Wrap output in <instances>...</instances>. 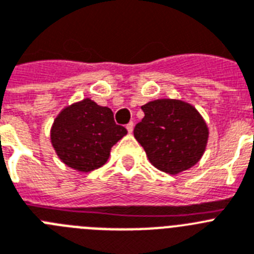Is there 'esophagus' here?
Segmentation results:
<instances>
[{
	"instance_id": "1",
	"label": "esophagus",
	"mask_w": 254,
	"mask_h": 254,
	"mask_svg": "<svg viewBox=\"0 0 254 254\" xmlns=\"http://www.w3.org/2000/svg\"><path fill=\"white\" fill-rule=\"evenodd\" d=\"M127 131H129L130 134L133 133V129H134V124H133V123H129V124L127 125Z\"/></svg>"
}]
</instances>
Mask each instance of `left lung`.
Returning <instances> with one entry per match:
<instances>
[{"mask_svg": "<svg viewBox=\"0 0 254 254\" xmlns=\"http://www.w3.org/2000/svg\"><path fill=\"white\" fill-rule=\"evenodd\" d=\"M134 136L149 162L167 174H180L197 164L206 151L208 127L195 107L180 100L151 101Z\"/></svg>", "mask_w": 254, "mask_h": 254, "instance_id": "obj_1", "label": "left lung"}]
</instances>
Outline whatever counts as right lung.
<instances>
[{
  "mask_svg": "<svg viewBox=\"0 0 254 254\" xmlns=\"http://www.w3.org/2000/svg\"><path fill=\"white\" fill-rule=\"evenodd\" d=\"M127 129L116 125L111 109L90 98L66 106L51 127V143L66 166L89 173L107 162L112 145Z\"/></svg>",
  "mask_w": 254,
  "mask_h": 254,
  "instance_id": "add662e5",
  "label": "right lung"
}]
</instances>
